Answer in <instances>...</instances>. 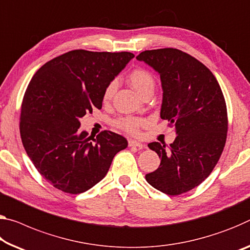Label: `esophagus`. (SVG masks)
I'll return each instance as SVG.
<instances>
[{"label":"esophagus","mask_w":250,"mask_h":250,"mask_svg":"<svg viewBox=\"0 0 250 250\" xmlns=\"http://www.w3.org/2000/svg\"><path fill=\"white\" fill-rule=\"evenodd\" d=\"M129 146H137V148H139V149H144L146 146L144 144H141V142H138L136 140L130 139L129 140Z\"/></svg>","instance_id":"1"}]
</instances>
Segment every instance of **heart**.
Wrapping results in <instances>:
<instances>
[{"label":"heart","instance_id":"b5f03b06","mask_svg":"<svg viewBox=\"0 0 250 250\" xmlns=\"http://www.w3.org/2000/svg\"><path fill=\"white\" fill-rule=\"evenodd\" d=\"M129 83L132 85V88L137 91L139 94H144L149 90H153L154 88V80L151 73L145 69L138 68L132 70L128 77ZM117 88L116 82H111L106 86L104 93V100L109 101L112 98L114 91ZM145 125V120L142 118L126 116L121 117L116 120V125L124 131L128 133H138L140 126Z\"/></svg>","mask_w":250,"mask_h":250}]
</instances>
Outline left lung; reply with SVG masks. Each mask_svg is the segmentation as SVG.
<instances>
[{
    "mask_svg": "<svg viewBox=\"0 0 250 250\" xmlns=\"http://www.w3.org/2000/svg\"><path fill=\"white\" fill-rule=\"evenodd\" d=\"M160 74V117L176 126V140L148 146L161 159L146 180L159 191L178 196L210 175L227 139V106L219 83L207 66L178 49L146 50L137 57Z\"/></svg>",
    "mask_w": 250,
    "mask_h": 250,
    "instance_id": "1",
    "label": "left lung"
}]
</instances>
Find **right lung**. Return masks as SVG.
Masks as SVG:
<instances>
[{
  "label": "right lung",
  "mask_w": 250,
  "mask_h": 250,
  "mask_svg": "<svg viewBox=\"0 0 250 250\" xmlns=\"http://www.w3.org/2000/svg\"><path fill=\"white\" fill-rule=\"evenodd\" d=\"M133 57L73 50L46 62L31 79L20 133L34 167L53 187L72 195L86 191L128 146L125 138L108 130L96 138L80 131L79 119L102 108L105 88Z\"/></svg>",
  "instance_id": "add662e5"
}]
</instances>
